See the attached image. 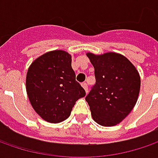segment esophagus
<instances>
[{"instance_id":"1","label":"esophagus","mask_w":158,"mask_h":158,"mask_svg":"<svg viewBox=\"0 0 158 158\" xmlns=\"http://www.w3.org/2000/svg\"><path fill=\"white\" fill-rule=\"evenodd\" d=\"M82 88L85 89V91H86V92H88V84H87L86 82H82Z\"/></svg>"}]
</instances>
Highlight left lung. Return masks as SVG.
Listing matches in <instances>:
<instances>
[{
    "instance_id": "8db88e82",
    "label": "left lung",
    "mask_w": 158,
    "mask_h": 158,
    "mask_svg": "<svg viewBox=\"0 0 158 158\" xmlns=\"http://www.w3.org/2000/svg\"><path fill=\"white\" fill-rule=\"evenodd\" d=\"M95 69L96 83L85 100L92 118L104 127L115 126L124 119L136 104L141 79L135 66L121 54L89 52Z\"/></svg>"
}]
</instances>
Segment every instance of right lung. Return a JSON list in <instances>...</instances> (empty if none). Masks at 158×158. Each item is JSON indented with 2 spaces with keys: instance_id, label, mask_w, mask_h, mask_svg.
I'll return each mask as SVG.
<instances>
[{
  "instance_id": "right-lung-1",
  "label": "right lung",
  "mask_w": 158,
  "mask_h": 158,
  "mask_svg": "<svg viewBox=\"0 0 158 158\" xmlns=\"http://www.w3.org/2000/svg\"><path fill=\"white\" fill-rule=\"evenodd\" d=\"M71 55L62 50L46 52L30 66L26 91L31 106L40 117L59 123L69 117L72 108L86 92L76 81Z\"/></svg>"
}]
</instances>
